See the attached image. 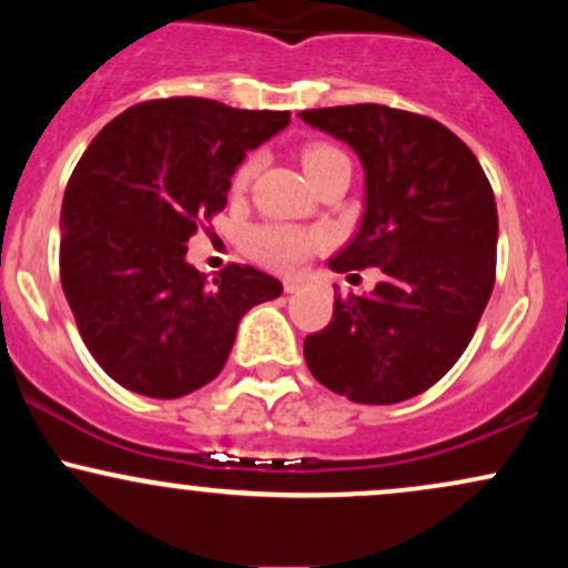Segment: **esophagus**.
I'll list each match as a JSON object with an SVG mask.
<instances>
[{
	"instance_id": "esophagus-1",
	"label": "esophagus",
	"mask_w": 568,
	"mask_h": 568,
	"mask_svg": "<svg viewBox=\"0 0 568 568\" xmlns=\"http://www.w3.org/2000/svg\"><path fill=\"white\" fill-rule=\"evenodd\" d=\"M283 288H285V293H296L298 288H302V283H298V280H285Z\"/></svg>"
}]
</instances>
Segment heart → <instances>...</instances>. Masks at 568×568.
Returning a JSON list of instances; mask_svg holds the SVG:
<instances>
[{
	"label": "heart",
	"instance_id": "1",
	"mask_svg": "<svg viewBox=\"0 0 568 568\" xmlns=\"http://www.w3.org/2000/svg\"><path fill=\"white\" fill-rule=\"evenodd\" d=\"M344 154L338 152L336 146L331 143H310L304 146L302 152V162H304V171L312 175H317L323 171L325 165H331L334 160H342ZM258 168V158L251 154L237 165V171L232 175V192H243V189L251 184L253 173ZM245 251L251 253L256 262H262L264 266L277 272H296L306 258L312 256L317 245H321V234L302 230V226H293V224H256L245 232L243 237Z\"/></svg>",
	"mask_w": 568,
	"mask_h": 568
}]
</instances>
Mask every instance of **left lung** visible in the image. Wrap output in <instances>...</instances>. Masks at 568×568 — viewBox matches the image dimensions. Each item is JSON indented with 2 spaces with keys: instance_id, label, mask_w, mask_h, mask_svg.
<instances>
[{
  "instance_id": "8db88e82",
  "label": "left lung",
  "mask_w": 568,
  "mask_h": 568,
  "mask_svg": "<svg viewBox=\"0 0 568 568\" xmlns=\"http://www.w3.org/2000/svg\"><path fill=\"white\" fill-rule=\"evenodd\" d=\"M306 125L349 143L366 171V213L334 272L379 266L371 296H336L304 338L312 376L355 403L387 406L452 371L497 277V202L465 141L429 116L355 103L306 109Z\"/></svg>"
}]
</instances>
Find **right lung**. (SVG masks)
Segmentation results:
<instances>
[{
	"label": "right lung",
	"instance_id": "add662e5",
	"mask_svg": "<svg viewBox=\"0 0 568 568\" xmlns=\"http://www.w3.org/2000/svg\"><path fill=\"white\" fill-rule=\"evenodd\" d=\"M288 122L291 112L160 98L90 141L63 194L61 285L84 347L116 384L162 400L205 387L245 312L283 293L247 264L207 283L186 243L224 211L247 149Z\"/></svg>",
	"mask_w": 568,
	"mask_h": 568
}]
</instances>
